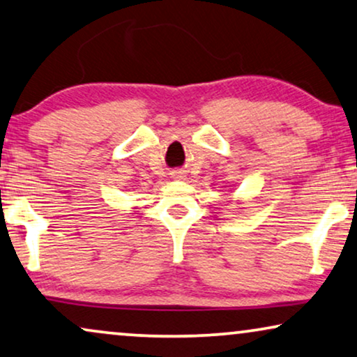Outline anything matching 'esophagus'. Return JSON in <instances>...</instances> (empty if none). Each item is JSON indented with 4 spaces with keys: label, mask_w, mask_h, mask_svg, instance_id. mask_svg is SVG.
<instances>
[{
    "label": "esophagus",
    "mask_w": 357,
    "mask_h": 357,
    "mask_svg": "<svg viewBox=\"0 0 357 357\" xmlns=\"http://www.w3.org/2000/svg\"><path fill=\"white\" fill-rule=\"evenodd\" d=\"M171 178L178 179V181H181V179L186 178V176H184L183 171H174V173H171Z\"/></svg>",
    "instance_id": "1"
}]
</instances>
